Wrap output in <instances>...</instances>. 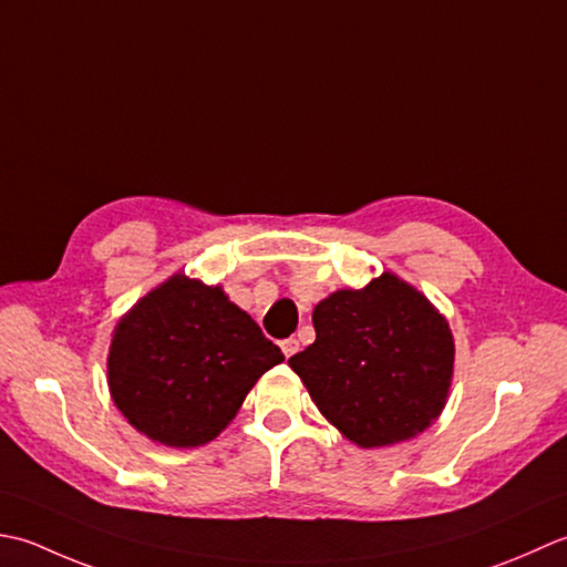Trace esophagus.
<instances>
[{
    "label": "esophagus",
    "instance_id": "1",
    "mask_svg": "<svg viewBox=\"0 0 567 567\" xmlns=\"http://www.w3.org/2000/svg\"><path fill=\"white\" fill-rule=\"evenodd\" d=\"M281 350H284L286 357H293L300 350V342L296 338H288V340L281 342Z\"/></svg>",
    "mask_w": 567,
    "mask_h": 567
}]
</instances>
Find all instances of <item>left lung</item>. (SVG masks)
Segmentation results:
<instances>
[{
    "instance_id": "1",
    "label": "left lung",
    "mask_w": 567,
    "mask_h": 567,
    "mask_svg": "<svg viewBox=\"0 0 567 567\" xmlns=\"http://www.w3.org/2000/svg\"><path fill=\"white\" fill-rule=\"evenodd\" d=\"M316 342L288 364L348 441L384 447L437 421L453 384L455 340L419 288L384 271L313 310Z\"/></svg>"
}]
</instances>
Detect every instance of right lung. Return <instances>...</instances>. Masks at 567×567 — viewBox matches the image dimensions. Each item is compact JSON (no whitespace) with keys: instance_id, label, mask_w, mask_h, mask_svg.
<instances>
[{"instance_id":"right-lung-1","label":"right lung","mask_w":567,"mask_h":567,"mask_svg":"<svg viewBox=\"0 0 567 567\" xmlns=\"http://www.w3.org/2000/svg\"><path fill=\"white\" fill-rule=\"evenodd\" d=\"M281 362V350L223 286L178 271L120 318L107 386L148 441L198 447L233 423L259 377Z\"/></svg>"}]
</instances>
